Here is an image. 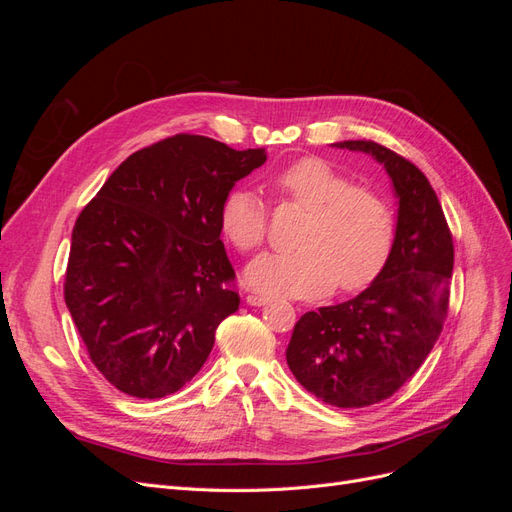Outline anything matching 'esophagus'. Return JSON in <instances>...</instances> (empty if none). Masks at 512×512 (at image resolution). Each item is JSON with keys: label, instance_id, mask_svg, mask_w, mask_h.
<instances>
[{"label": "esophagus", "instance_id": "1", "mask_svg": "<svg viewBox=\"0 0 512 512\" xmlns=\"http://www.w3.org/2000/svg\"><path fill=\"white\" fill-rule=\"evenodd\" d=\"M247 303L254 307H262L269 303V297H265V294H247Z\"/></svg>", "mask_w": 512, "mask_h": 512}]
</instances>
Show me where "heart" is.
Listing matches in <instances>:
<instances>
[{
	"instance_id": "b5f03b06",
	"label": "heart",
	"mask_w": 512,
	"mask_h": 512,
	"mask_svg": "<svg viewBox=\"0 0 512 512\" xmlns=\"http://www.w3.org/2000/svg\"><path fill=\"white\" fill-rule=\"evenodd\" d=\"M280 200L305 209L294 250L267 252L245 269L252 288L282 297H316L333 284L359 290L384 269L395 241L389 203L322 158H303L273 177ZM224 237L241 252L256 250L267 235V209L245 188L228 192L220 209Z\"/></svg>"
}]
</instances>
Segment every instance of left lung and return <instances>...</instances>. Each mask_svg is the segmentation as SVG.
Instances as JSON below:
<instances>
[{
    "label": "left lung",
    "instance_id": "8db88e82",
    "mask_svg": "<svg viewBox=\"0 0 512 512\" xmlns=\"http://www.w3.org/2000/svg\"><path fill=\"white\" fill-rule=\"evenodd\" d=\"M335 147L369 153L389 173L399 198L393 250L359 297L301 316L286 361L324 404L365 408L399 391L438 342L455 247L436 192L412 162L374 141Z\"/></svg>",
    "mask_w": 512,
    "mask_h": 512
}]
</instances>
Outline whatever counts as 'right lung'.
<instances>
[{
  "instance_id": "right-lung-1",
  "label": "right lung",
  "mask_w": 512,
  "mask_h": 512,
  "mask_svg": "<svg viewBox=\"0 0 512 512\" xmlns=\"http://www.w3.org/2000/svg\"><path fill=\"white\" fill-rule=\"evenodd\" d=\"M267 160L175 134L123 160L72 230L64 299L89 359L115 389L158 399L190 382L239 309L220 209Z\"/></svg>"
}]
</instances>
